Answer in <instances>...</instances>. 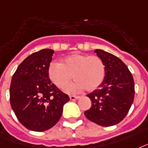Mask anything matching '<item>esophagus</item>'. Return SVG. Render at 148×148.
I'll return each instance as SVG.
<instances>
[{
  "instance_id": "esophagus-1",
  "label": "esophagus",
  "mask_w": 148,
  "mask_h": 148,
  "mask_svg": "<svg viewBox=\"0 0 148 148\" xmlns=\"http://www.w3.org/2000/svg\"><path fill=\"white\" fill-rule=\"evenodd\" d=\"M69 98H70V100H72V101H75V100L79 99V97H76V96H70Z\"/></svg>"
}]
</instances>
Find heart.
<instances>
[{
	"label": "heart",
	"mask_w": 148,
	"mask_h": 148,
	"mask_svg": "<svg viewBox=\"0 0 148 148\" xmlns=\"http://www.w3.org/2000/svg\"><path fill=\"white\" fill-rule=\"evenodd\" d=\"M106 75L105 65L97 56L74 53L67 56L62 62H53L49 66V75L58 88H63L73 78L75 82L66 87V91L73 93L86 89L93 91L102 84Z\"/></svg>",
	"instance_id": "b5f03b06"
}]
</instances>
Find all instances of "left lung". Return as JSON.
I'll return each mask as SVG.
<instances>
[{
	"label": "left lung",
	"mask_w": 148,
	"mask_h": 148,
	"mask_svg": "<svg viewBox=\"0 0 148 148\" xmlns=\"http://www.w3.org/2000/svg\"><path fill=\"white\" fill-rule=\"evenodd\" d=\"M94 52L103 62L106 75L99 89L87 94L92 106L84 114L98 125H116L123 121L134 102V78L127 66L116 56L102 49H97Z\"/></svg>",
	"instance_id": "obj_1"
}]
</instances>
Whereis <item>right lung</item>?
I'll return each instance as SVG.
<instances>
[{"label":"right lung","instance_id":"obj_1","mask_svg":"<svg viewBox=\"0 0 148 148\" xmlns=\"http://www.w3.org/2000/svg\"><path fill=\"white\" fill-rule=\"evenodd\" d=\"M53 54L50 49L32 54L19 65L11 79V108L20 123L33 131H45L56 125L64 104L69 100L49 79Z\"/></svg>","mask_w":148,"mask_h":148}]
</instances>
